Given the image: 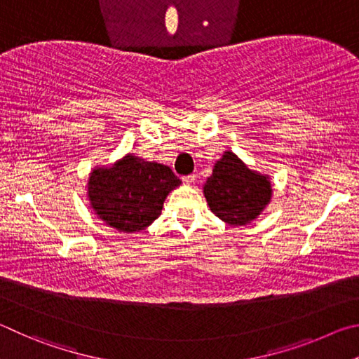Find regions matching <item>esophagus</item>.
I'll list each match as a JSON object with an SVG mask.
<instances>
[{
  "instance_id": "esophagus-1",
  "label": "esophagus",
  "mask_w": 359,
  "mask_h": 359,
  "mask_svg": "<svg viewBox=\"0 0 359 359\" xmlns=\"http://www.w3.org/2000/svg\"><path fill=\"white\" fill-rule=\"evenodd\" d=\"M183 181H184V184L191 186V184H194V181H196V175H187V176H184Z\"/></svg>"
}]
</instances>
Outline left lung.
I'll return each instance as SVG.
<instances>
[{
    "mask_svg": "<svg viewBox=\"0 0 359 359\" xmlns=\"http://www.w3.org/2000/svg\"><path fill=\"white\" fill-rule=\"evenodd\" d=\"M211 212L229 225H248L262 215L273 197L269 175L249 168L233 151H224L203 184Z\"/></svg>",
    "mask_w": 359,
    "mask_h": 359,
    "instance_id": "obj_1",
    "label": "left lung"
}]
</instances>
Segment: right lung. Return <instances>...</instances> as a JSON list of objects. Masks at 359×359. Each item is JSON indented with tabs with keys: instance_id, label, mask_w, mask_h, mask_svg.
I'll use <instances>...</instances> for the list:
<instances>
[{
	"instance_id": "1",
	"label": "right lung",
	"mask_w": 359,
	"mask_h": 359,
	"mask_svg": "<svg viewBox=\"0 0 359 359\" xmlns=\"http://www.w3.org/2000/svg\"><path fill=\"white\" fill-rule=\"evenodd\" d=\"M181 184L172 168L132 153L111 165H96L86 183L91 210L105 225L124 233L149 227L170 192Z\"/></svg>"
}]
</instances>
